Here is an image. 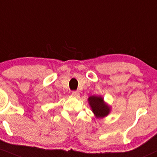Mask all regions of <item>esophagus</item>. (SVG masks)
Wrapping results in <instances>:
<instances>
[{"mask_svg":"<svg viewBox=\"0 0 157 157\" xmlns=\"http://www.w3.org/2000/svg\"><path fill=\"white\" fill-rule=\"evenodd\" d=\"M71 95L74 97H76V98H79L80 97V93H79L78 91H73L71 92Z\"/></svg>","mask_w":157,"mask_h":157,"instance_id":"esophagus-1","label":"esophagus"}]
</instances>
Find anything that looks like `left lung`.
Segmentation results:
<instances>
[{
  "label": "left lung",
  "mask_w": 157,
  "mask_h": 157,
  "mask_svg": "<svg viewBox=\"0 0 157 157\" xmlns=\"http://www.w3.org/2000/svg\"><path fill=\"white\" fill-rule=\"evenodd\" d=\"M88 101L95 117H105L110 113V108L104 101V98L102 97L92 95L89 97Z\"/></svg>",
  "instance_id": "8db88e82"
}]
</instances>
